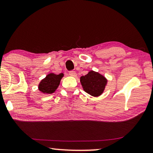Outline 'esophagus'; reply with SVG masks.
I'll return each instance as SVG.
<instances>
[{
  "instance_id": "obj_1",
  "label": "esophagus",
  "mask_w": 153,
  "mask_h": 153,
  "mask_svg": "<svg viewBox=\"0 0 153 153\" xmlns=\"http://www.w3.org/2000/svg\"><path fill=\"white\" fill-rule=\"evenodd\" d=\"M69 74H70L71 76H73V77L76 76V72H74V71H70V72H69Z\"/></svg>"
}]
</instances>
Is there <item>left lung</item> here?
I'll use <instances>...</instances> for the list:
<instances>
[{
	"label": "left lung",
	"instance_id": "obj_1",
	"mask_svg": "<svg viewBox=\"0 0 153 153\" xmlns=\"http://www.w3.org/2000/svg\"><path fill=\"white\" fill-rule=\"evenodd\" d=\"M80 82L85 93L93 97H99L103 93L108 81L102 74L91 70L85 76L80 77Z\"/></svg>",
	"mask_w": 153,
	"mask_h": 153
}]
</instances>
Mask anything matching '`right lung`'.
<instances>
[{
	"label": "right lung",
	"mask_w": 153,
	"mask_h": 153,
	"mask_svg": "<svg viewBox=\"0 0 153 153\" xmlns=\"http://www.w3.org/2000/svg\"><path fill=\"white\" fill-rule=\"evenodd\" d=\"M63 73L56 74L50 73L43 79L38 85L39 91L44 94H52L56 91L59 86L60 80L63 77Z\"/></svg>",
	"instance_id": "add662e5"
}]
</instances>
